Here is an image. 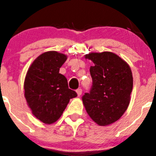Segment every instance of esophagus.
<instances>
[{
  "label": "esophagus",
  "mask_w": 156,
  "mask_h": 156,
  "mask_svg": "<svg viewBox=\"0 0 156 156\" xmlns=\"http://www.w3.org/2000/svg\"><path fill=\"white\" fill-rule=\"evenodd\" d=\"M76 94H77V96H78V97H80V96L82 94V89H80H80H77Z\"/></svg>",
  "instance_id": "obj_1"
}]
</instances>
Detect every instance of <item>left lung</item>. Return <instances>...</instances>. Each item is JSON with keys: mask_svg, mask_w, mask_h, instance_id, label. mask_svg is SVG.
Instances as JSON below:
<instances>
[{"mask_svg": "<svg viewBox=\"0 0 156 156\" xmlns=\"http://www.w3.org/2000/svg\"><path fill=\"white\" fill-rule=\"evenodd\" d=\"M91 60L90 73L93 85L83 96L89 116L99 126L116 122L129 106L133 89V76L129 65L110 51L91 52L85 55Z\"/></svg>", "mask_w": 156, "mask_h": 156, "instance_id": "1", "label": "left lung"}]
</instances>
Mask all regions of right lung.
<instances>
[{
  "mask_svg": "<svg viewBox=\"0 0 156 156\" xmlns=\"http://www.w3.org/2000/svg\"><path fill=\"white\" fill-rule=\"evenodd\" d=\"M67 55L55 51L41 54L30 66L24 81V93L29 108L45 124L55 122L71 98L77 96L69 89L67 79L59 69Z\"/></svg>",
  "mask_w": 156,
  "mask_h": 156,
  "instance_id": "obj_1",
  "label": "right lung"
}]
</instances>
